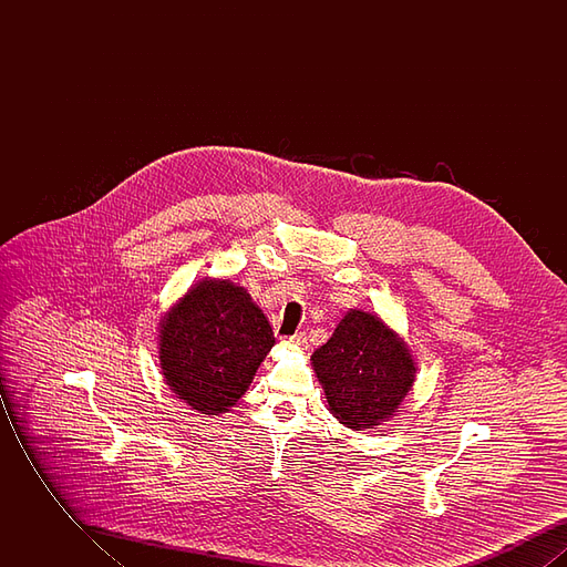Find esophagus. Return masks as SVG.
Segmentation results:
<instances>
[{"label":"esophagus","mask_w":567,"mask_h":567,"mask_svg":"<svg viewBox=\"0 0 567 567\" xmlns=\"http://www.w3.org/2000/svg\"><path fill=\"white\" fill-rule=\"evenodd\" d=\"M289 342H291L293 347H297V349H306V347H308L306 333H301V331H299V333H296V336H291V338H289Z\"/></svg>","instance_id":"esophagus-1"}]
</instances>
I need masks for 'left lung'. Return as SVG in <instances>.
<instances>
[{
  "label": "left lung",
  "mask_w": 567,
  "mask_h": 567,
  "mask_svg": "<svg viewBox=\"0 0 567 567\" xmlns=\"http://www.w3.org/2000/svg\"><path fill=\"white\" fill-rule=\"evenodd\" d=\"M329 412L352 432L391 421L410 395L416 363L404 338L377 312L351 308L310 357Z\"/></svg>",
  "instance_id": "left-lung-1"
}]
</instances>
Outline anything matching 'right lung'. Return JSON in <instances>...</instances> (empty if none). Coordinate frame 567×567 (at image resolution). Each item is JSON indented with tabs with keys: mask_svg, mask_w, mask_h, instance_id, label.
<instances>
[{
	"mask_svg": "<svg viewBox=\"0 0 567 567\" xmlns=\"http://www.w3.org/2000/svg\"><path fill=\"white\" fill-rule=\"evenodd\" d=\"M276 344L270 321L229 278L193 285L159 321V368L190 410L218 416L243 400Z\"/></svg>",
	"mask_w": 567,
	"mask_h": 567,
	"instance_id": "add662e5",
	"label": "right lung"
}]
</instances>
